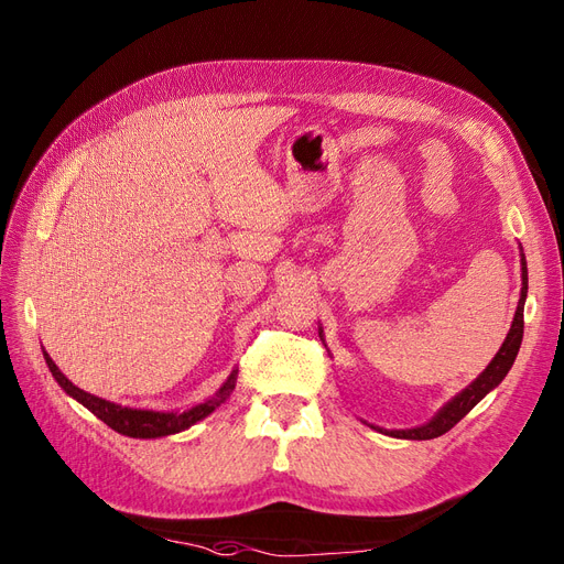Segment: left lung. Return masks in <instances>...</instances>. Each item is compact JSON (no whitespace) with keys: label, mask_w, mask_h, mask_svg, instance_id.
Instances as JSON below:
<instances>
[{"label":"left lung","mask_w":564,"mask_h":564,"mask_svg":"<svg viewBox=\"0 0 564 564\" xmlns=\"http://www.w3.org/2000/svg\"><path fill=\"white\" fill-rule=\"evenodd\" d=\"M520 270H522V289H520V301H518V308H516V315H513V324H510L508 336L501 344L499 352L491 357V362L485 367L480 377L470 381L460 392H456V395L447 404H442L431 421L414 425V429H402V431H386V429H379V425H371L373 431H379V433L390 435V437H400V440H433V437H440V435H445L447 431H452L454 425L460 419H464L470 412V409L487 395L489 390H494L506 379V373L510 371V367H513V362H516L520 344H522V334H524L527 261H524L522 247H520ZM319 338H322V327H319Z\"/></svg>","instance_id":"left-lung-1"}]
</instances>
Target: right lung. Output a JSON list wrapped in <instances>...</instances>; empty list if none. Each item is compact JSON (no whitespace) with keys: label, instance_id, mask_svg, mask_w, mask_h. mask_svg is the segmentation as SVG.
Listing matches in <instances>:
<instances>
[{"label":"right lung","instance_id":"right-lung-1","mask_svg":"<svg viewBox=\"0 0 564 564\" xmlns=\"http://www.w3.org/2000/svg\"><path fill=\"white\" fill-rule=\"evenodd\" d=\"M46 367L51 371V377L58 381V386L77 400L82 406H87L94 416H98L104 423H108L112 431L127 437H139V440H155V437H166V435H176L181 431H187L191 425L197 421L207 419L212 412L224 404L235 390L237 383V369L228 373V379L220 383V388L209 395L204 402L191 406V409H178V412H158V409H135V406H124L110 400H104L98 395H91V392L77 388L65 373L56 367V362L51 360L48 352L42 348Z\"/></svg>","mask_w":564,"mask_h":564}]
</instances>
